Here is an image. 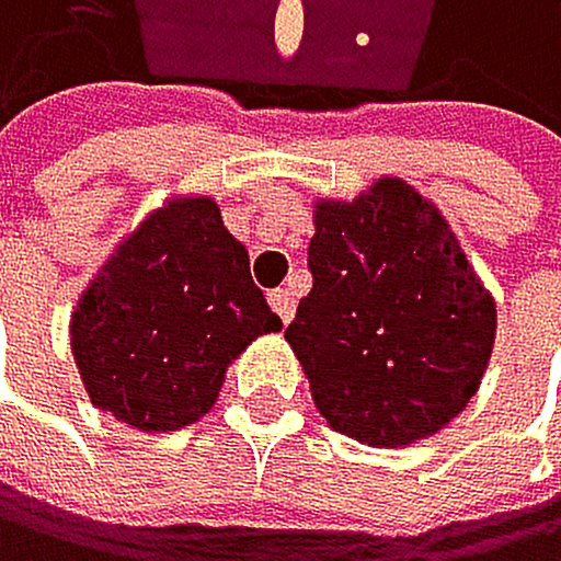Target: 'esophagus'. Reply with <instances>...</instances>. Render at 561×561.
I'll return each mask as SVG.
<instances>
[{"instance_id":"1","label":"esophagus","mask_w":561,"mask_h":561,"mask_svg":"<svg viewBox=\"0 0 561 561\" xmlns=\"http://www.w3.org/2000/svg\"><path fill=\"white\" fill-rule=\"evenodd\" d=\"M268 304H272V310L278 313V320H283V323L293 320V313H296V296L289 289H272L268 293Z\"/></svg>"}]
</instances>
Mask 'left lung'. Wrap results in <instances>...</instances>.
<instances>
[{
  "instance_id": "8db88e82",
  "label": "left lung",
  "mask_w": 561,
  "mask_h": 561,
  "mask_svg": "<svg viewBox=\"0 0 561 561\" xmlns=\"http://www.w3.org/2000/svg\"><path fill=\"white\" fill-rule=\"evenodd\" d=\"M313 289L286 341L328 424L362 445H410L466 410L496 334L493 296L413 185L379 179L317 203Z\"/></svg>"
}]
</instances>
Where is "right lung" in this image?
<instances>
[{
    "label": "right lung",
    "mask_w": 561,
    "mask_h": 561,
    "mask_svg": "<svg viewBox=\"0 0 561 561\" xmlns=\"http://www.w3.org/2000/svg\"><path fill=\"white\" fill-rule=\"evenodd\" d=\"M283 328L248 251L206 196L151 213L110 257L71 317V352L99 410L175 431L217 400L230 358Z\"/></svg>",
    "instance_id": "1"
}]
</instances>
